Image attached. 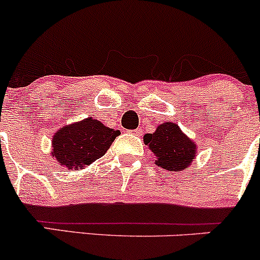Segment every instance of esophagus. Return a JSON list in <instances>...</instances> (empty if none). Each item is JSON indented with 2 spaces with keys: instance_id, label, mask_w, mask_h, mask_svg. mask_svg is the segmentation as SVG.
Listing matches in <instances>:
<instances>
[{
  "instance_id": "1",
  "label": "esophagus",
  "mask_w": 260,
  "mask_h": 260,
  "mask_svg": "<svg viewBox=\"0 0 260 260\" xmlns=\"http://www.w3.org/2000/svg\"><path fill=\"white\" fill-rule=\"evenodd\" d=\"M132 132H133V135H136V136H141V135H142L143 131H142V128H137V129L132 131Z\"/></svg>"
}]
</instances>
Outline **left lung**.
<instances>
[{
	"label": "left lung",
	"mask_w": 260,
	"mask_h": 260,
	"mask_svg": "<svg viewBox=\"0 0 260 260\" xmlns=\"http://www.w3.org/2000/svg\"><path fill=\"white\" fill-rule=\"evenodd\" d=\"M143 142L153 152L157 166L169 171H183L198 154L195 141L187 137L174 122H165L153 133H146Z\"/></svg>",
	"instance_id": "obj_1"
}]
</instances>
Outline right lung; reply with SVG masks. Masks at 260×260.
I'll return each instance as SVG.
<instances>
[{
  "label": "right lung",
  "instance_id": "right-lung-1",
  "mask_svg": "<svg viewBox=\"0 0 260 260\" xmlns=\"http://www.w3.org/2000/svg\"><path fill=\"white\" fill-rule=\"evenodd\" d=\"M119 131L91 117L64 125L54 133L51 157L69 170L85 169L106 154Z\"/></svg>",
  "mask_w": 260,
  "mask_h": 260
}]
</instances>
